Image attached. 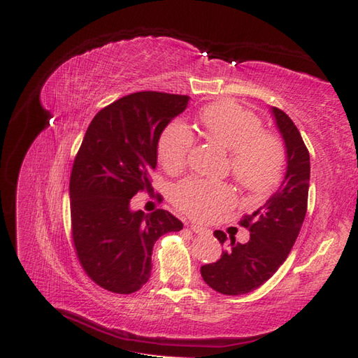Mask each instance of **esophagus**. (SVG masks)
Instances as JSON below:
<instances>
[{
    "label": "esophagus",
    "instance_id": "34e87169",
    "mask_svg": "<svg viewBox=\"0 0 358 358\" xmlns=\"http://www.w3.org/2000/svg\"><path fill=\"white\" fill-rule=\"evenodd\" d=\"M191 231L194 234H199V235H209L210 234L209 229H204V227H201L199 224H191Z\"/></svg>",
    "mask_w": 358,
    "mask_h": 358
}]
</instances>
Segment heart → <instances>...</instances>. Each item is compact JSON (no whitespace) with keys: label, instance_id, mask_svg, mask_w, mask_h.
Here are the masks:
<instances>
[{"label":"heart","instance_id":"obj_1","mask_svg":"<svg viewBox=\"0 0 358 358\" xmlns=\"http://www.w3.org/2000/svg\"><path fill=\"white\" fill-rule=\"evenodd\" d=\"M200 121L208 138L229 150L231 172L240 186L260 194L277 183L285 166L283 144L263 131L254 112L234 101H218L201 112ZM192 144L194 135L186 124L173 121L167 126L157 148L164 169L180 171ZM172 201L192 218L209 220L232 206L234 192L220 181L187 178L173 187Z\"/></svg>","mask_w":358,"mask_h":358}]
</instances>
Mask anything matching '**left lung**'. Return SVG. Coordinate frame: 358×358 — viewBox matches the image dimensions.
Segmentation results:
<instances>
[{
  "instance_id": "1",
  "label": "left lung",
  "mask_w": 358,
  "mask_h": 358,
  "mask_svg": "<svg viewBox=\"0 0 358 358\" xmlns=\"http://www.w3.org/2000/svg\"><path fill=\"white\" fill-rule=\"evenodd\" d=\"M271 112L285 141L286 173L277 191L240 222L250 232L248 243H235V237L227 240L223 231L214 232L222 245H227V250L218 262L201 266V277L224 295L248 294L268 281L285 263L305 222L309 152L294 121L277 108H271Z\"/></svg>"
}]
</instances>
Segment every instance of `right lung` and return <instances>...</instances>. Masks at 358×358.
Returning <instances> with one entry per match:
<instances>
[{
    "label": "right lung",
    "instance_id": "1",
    "mask_svg": "<svg viewBox=\"0 0 358 358\" xmlns=\"http://www.w3.org/2000/svg\"><path fill=\"white\" fill-rule=\"evenodd\" d=\"M187 95L135 92L96 113L71 175L72 237L83 269L98 286L132 294L146 283L152 249L183 223L171 212L132 210V196L152 187L159 135L185 112Z\"/></svg>",
    "mask_w": 358,
    "mask_h": 358
}]
</instances>
